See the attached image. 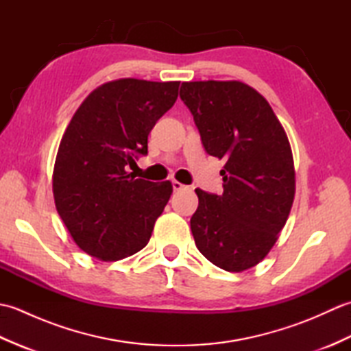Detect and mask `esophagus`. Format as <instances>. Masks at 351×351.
<instances>
[{"label": "esophagus", "mask_w": 351, "mask_h": 351, "mask_svg": "<svg viewBox=\"0 0 351 351\" xmlns=\"http://www.w3.org/2000/svg\"><path fill=\"white\" fill-rule=\"evenodd\" d=\"M171 185H173V190H175V191H180V190H184V189H187V187H185V185H184L182 182H180V181H176V180H173V181H171Z\"/></svg>", "instance_id": "1"}]
</instances>
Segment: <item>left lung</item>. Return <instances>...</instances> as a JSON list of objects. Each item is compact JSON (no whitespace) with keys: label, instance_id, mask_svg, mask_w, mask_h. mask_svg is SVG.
<instances>
[{"label":"left lung","instance_id":"obj_1","mask_svg":"<svg viewBox=\"0 0 351 351\" xmlns=\"http://www.w3.org/2000/svg\"><path fill=\"white\" fill-rule=\"evenodd\" d=\"M205 151L225 158L223 195L196 189L190 220L199 252L226 271L255 267L285 226L295 193L287 132L270 104L241 81L182 83Z\"/></svg>","mask_w":351,"mask_h":351}]
</instances>
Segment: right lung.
I'll use <instances>...</instances> for the list:
<instances>
[{"label": "right lung", "mask_w": 351, "mask_h": 351, "mask_svg": "<svg viewBox=\"0 0 351 351\" xmlns=\"http://www.w3.org/2000/svg\"><path fill=\"white\" fill-rule=\"evenodd\" d=\"M180 81L122 78L87 96L66 128L52 173L56 208L87 255L119 261L149 243L171 182L126 171L147 154V136L173 107Z\"/></svg>", "instance_id": "add662e5"}]
</instances>
